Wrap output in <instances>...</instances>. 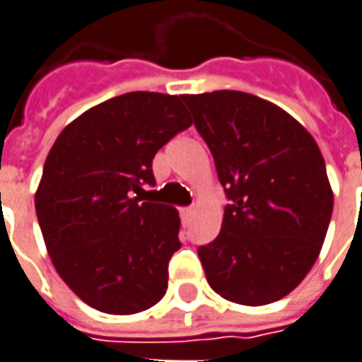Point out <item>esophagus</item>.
I'll list each match as a JSON object with an SVG mask.
<instances>
[{
	"instance_id": "1",
	"label": "esophagus",
	"mask_w": 362,
	"mask_h": 362,
	"mask_svg": "<svg viewBox=\"0 0 362 362\" xmlns=\"http://www.w3.org/2000/svg\"><path fill=\"white\" fill-rule=\"evenodd\" d=\"M192 214H194V208H191V206L181 208V218H183V221H189V220H191Z\"/></svg>"
}]
</instances>
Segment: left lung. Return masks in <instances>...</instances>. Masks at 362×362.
I'll return each mask as SVG.
<instances>
[{"instance_id":"1","label":"left lung","mask_w":362,"mask_h":362,"mask_svg":"<svg viewBox=\"0 0 362 362\" xmlns=\"http://www.w3.org/2000/svg\"><path fill=\"white\" fill-rule=\"evenodd\" d=\"M231 204L220 235L199 247L214 291L249 307L279 300L305 279L334 210L326 163L299 121L247 92L185 94Z\"/></svg>"}]
</instances>
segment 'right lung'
Listing matches in <instances>:
<instances>
[{
  "mask_svg": "<svg viewBox=\"0 0 362 362\" xmlns=\"http://www.w3.org/2000/svg\"><path fill=\"white\" fill-rule=\"evenodd\" d=\"M183 96L127 92L63 129L34 197L55 270L78 299L107 315L154 307L168 289L179 212L144 202L152 160L192 125Z\"/></svg>",
  "mask_w": 362,
  "mask_h": 362,
  "instance_id": "add662e5",
  "label": "right lung"
}]
</instances>
